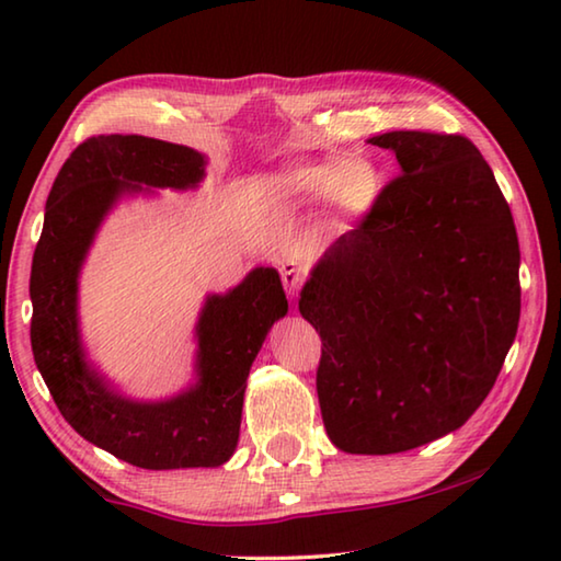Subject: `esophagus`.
Returning a JSON list of instances; mask_svg holds the SVG:
<instances>
[{
  "instance_id": "34e87169",
  "label": "esophagus",
  "mask_w": 561,
  "mask_h": 561,
  "mask_svg": "<svg viewBox=\"0 0 561 561\" xmlns=\"http://www.w3.org/2000/svg\"><path fill=\"white\" fill-rule=\"evenodd\" d=\"M282 282H284V289H287L289 297H297L301 284H304V264L294 262V260L284 262L282 264Z\"/></svg>"
}]
</instances>
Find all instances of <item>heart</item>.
<instances>
[{
	"label": "heart",
	"instance_id": "heart-1",
	"mask_svg": "<svg viewBox=\"0 0 561 561\" xmlns=\"http://www.w3.org/2000/svg\"><path fill=\"white\" fill-rule=\"evenodd\" d=\"M277 187L301 203H324L339 230H354L376 213L386 193L383 173L366 158H329L279 170Z\"/></svg>",
	"mask_w": 561,
	"mask_h": 561
}]
</instances>
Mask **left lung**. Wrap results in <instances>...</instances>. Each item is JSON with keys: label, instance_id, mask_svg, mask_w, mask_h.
Returning <instances> with one entry per match:
<instances>
[{"label": "left lung", "instance_id": "obj_1", "mask_svg": "<svg viewBox=\"0 0 561 561\" xmlns=\"http://www.w3.org/2000/svg\"><path fill=\"white\" fill-rule=\"evenodd\" d=\"M401 178L304 282L321 336L317 393L351 455L421 448L485 401L519 324V242L492 168L468 138L391 130Z\"/></svg>", "mask_w": 561, "mask_h": 561}]
</instances>
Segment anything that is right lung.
Listing matches in <instances>:
<instances>
[{"label": "right lung", "mask_w": 561, "mask_h": 561, "mask_svg": "<svg viewBox=\"0 0 561 561\" xmlns=\"http://www.w3.org/2000/svg\"><path fill=\"white\" fill-rule=\"evenodd\" d=\"M207 156L146 136H99L73 150L46 201L34 250L32 351L66 423L96 448L144 470L220 468L240 440L250 368L274 321L287 317L279 272L254 267L207 294L193 339V378L163 398L128 396L91 358L79 282L106 217L126 197L201 187Z\"/></svg>", "instance_id": "add662e5"}]
</instances>
